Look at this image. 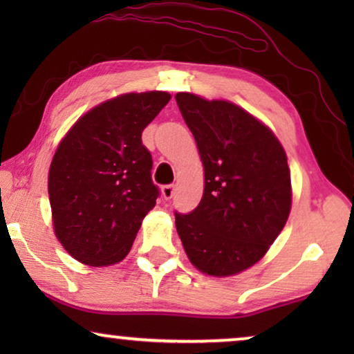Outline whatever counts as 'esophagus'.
Instances as JSON below:
<instances>
[{"label": "esophagus", "instance_id": "34e87169", "mask_svg": "<svg viewBox=\"0 0 354 354\" xmlns=\"http://www.w3.org/2000/svg\"><path fill=\"white\" fill-rule=\"evenodd\" d=\"M174 190H176V187H174V185H164L161 188V193H162L164 200H171V198L174 196Z\"/></svg>", "mask_w": 354, "mask_h": 354}]
</instances>
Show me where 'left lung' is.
Masks as SVG:
<instances>
[{"mask_svg": "<svg viewBox=\"0 0 354 354\" xmlns=\"http://www.w3.org/2000/svg\"><path fill=\"white\" fill-rule=\"evenodd\" d=\"M176 101L205 167L200 205L176 212L177 234L201 272L239 274L268 253L288 219L287 154L272 130L230 101L193 93Z\"/></svg>", "mask_w": 354, "mask_h": 354, "instance_id": "left-lung-1", "label": "left lung"}]
</instances>
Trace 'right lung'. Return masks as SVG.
Returning <instances> with one entry per match:
<instances>
[{
  "mask_svg": "<svg viewBox=\"0 0 354 354\" xmlns=\"http://www.w3.org/2000/svg\"><path fill=\"white\" fill-rule=\"evenodd\" d=\"M169 100L166 91L120 95L82 115L61 140L48 195L55 234L74 259L100 268L129 254L159 196L142 132Z\"/></svg>",
  "mask_w": 354,
  "mask_h": 354,
  "instance_id": "1",
  "label": "right lung"
}]
</instances>
